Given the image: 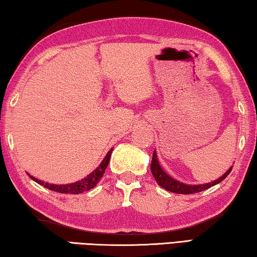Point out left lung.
<instances>
[{
	"instance_id": "obj_1",
	"label": "left lung",
	"mask_w": 257,
	"mask_h": 257,
	"mask_svg": "<svg viewBox=\"0 0 257 257\" xmlns=\"http://www.w3.org/2000/svg\"><path fill=\"white\" fill-rule=\"evenodd\" d=\"M232 168H230L229 170L224 173L222 177H220L217 180H214L210 182V184H205V185H185L182 182H179L173 179V178L169 177L167 173H165L161 165L159 164V161L156 159V152H153V158H152V163H151V171L152 175L155 178V180L158 184L162 187V188L167 189L171 193H176V194H195V193H199V191H203L207 188H211L212 186H214L219 182L225 179L230 172H231Z\"/></svg>"
}]
</instances>
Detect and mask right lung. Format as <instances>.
Wrapping results in <instances>:
<instances>
[{"mask_svg": "<svg viewBox=\"0 0 257 257\" xmlns=\"http://www.w3.org/2000/svg\"><path fill=\"white\" fill-rule=\"evenodd\" d=\"M112 151H108V153L106 154L105 158L102 161V163L98 165V168L95 170L94 172L90 173L89 176H87L84 179H81L80 181H77L75 184H69V185H52V184H44V182L36 179L32 176H29L34 181H36L37 184H40L42 186H44L45 188H49L50 190L56 191V193H61V194H80L84 193V191H87L89 189L94 188L95 186L98 184V181L101 178L103 177L104 172H105V169L107 168L108 162H110V158H111V153Z\"/></svg>", "mask_w": 257, "mask_h": 257, "instance_id": "1", "label": "right lung"}]
</instances>
